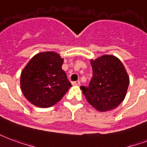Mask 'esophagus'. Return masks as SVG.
<instances>
[{
    "mask_svg": "<svg viewBox=\"0 0 147 147\" xmlns=\"http://www.w3.org/2000/svg\"><path fill=\"white\" fill-rule=\"evenodd\" d=\"M72 85L73 86H79L80 85V81H76L72 82Z\"/></svg>",
    "mask_w": 147,
    "mask_h": 147,
    "instance_id": "obj_1",
    "label": "esophagus"
}]
</instances>
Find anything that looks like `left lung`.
Instances as JSON below:
<instances>
[{
	"label": "left lung",
	"instance_id": "1",
	"mask_svg": "<svg viewBox=\"0 0 147 147\" xmlns=\"http://www.w3.org/2000/svg\"><path fill=\"white\" fill-rule=\"evenodd\" d=\"M93 76L88 86H81L86 100L99 112L116 109L126 97L129 77L119 59L104 55L91 59Z\"/></svg>",
	"mask_w": 147,
	"mask_h": 147
}]
</instances>
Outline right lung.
<instances>
[{
	"mask_svg": "<svg viewBox=\"0 0 147 147\" xmlns=\"http://www.w3.org/2000/svg\"><path fill=\"white\" fill-rule=\"evenodd\" d=\"M64 59L55 51L33 56L21 74V89L34 106L48 108L61 100L71 84L61 66Z\"/></svg>",
	"mask_w": 147,
	"mask_h": 147,
	"instance_id": "obj_1",
	"label": "right lung"
}]
</instances>
